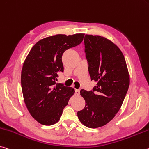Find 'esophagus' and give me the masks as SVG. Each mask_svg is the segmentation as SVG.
Returning <instances> with one entry per match:
<instances>
[{
	"label": "esophagus",
	"mask_w": 149,
	"mask_h": 149,
	"mask_svg": "<svg viewBox=\"0 0 149 149\" xmlns=\"http://www.w3.org/2000/svg\"><path fill=\"white\" fill-rule=\"evenodd\" d=\"M75 95H79V93H80L79 89H75Z\"/></svg>",
	"instance_id": "1"
}]
</instances>
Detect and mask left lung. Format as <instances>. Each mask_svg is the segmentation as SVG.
Returning <instances> with one entry per match:
<instances>
[{"label":"left lung","instance_id":"obj_1","mask_svg":"<svg viewBox=\"0 0 149 149\" xmlns=\"http://www.w3.org/2000/svg\"><path fill=\"white\" fill-rule=\"evenodd\" d=\"M84 45L89 76L97 86L90 91L81 89L86 106L77 117L85 126L97 128L111 121L119 111L128 91L129 75L123 54L112 42L86 34Z\"/></svg>","mask_w":149,"mask_h":149}]
</instances>
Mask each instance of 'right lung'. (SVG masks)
<instances>
[{
	"label": "right lung",
	"instance_id": "add662e5",
	"mask_svg": "<svg viewBox=\"0 0 149 149\" xmlns=\"http://www.w3.org/2000/svg\"><path fill=\"white\" fill-rule=\"evenodd\" d=\"M84 34H58L38 41L24 62L21 86L28 110L44 125L55 124L74 93V89L56 84L58 72H63L62 55L83 41Z\"/></svg>",
	"mask_w": 149,
	"mask_h": 149
}]
</instances>
